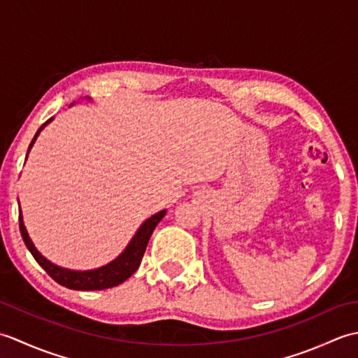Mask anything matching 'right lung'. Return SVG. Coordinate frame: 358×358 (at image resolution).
Segmentation results:
<instances>
[{
  "label": "right lung",
  "instance_id": "obj_1",
  "mask_svg": "<svg viewBox=\"0 0 358 358\" xmlns=\"http://www.w3.org/2000/svg\"><path fill=\"white\" fill-rule=\"evenodd\" d=\"M41 129L43 127L38 129V132L35 134L32 143H30L29 150L34 146V143H35L36 136H38V134H40ZM164 214H166V210H162V212H158V214L152 215L149 220H146V222H144L143 226L138 229V232L135 234L132 241L129 243V246L124 249V252L121 254L117 260H113L112 263L103 266V268H100V269L86 271V272H77V271L58 268V266L52 264L49 260H45V258L35 249L34 243L30 241L27 231L24 227V223H22L21 214H20V232H21L22 240H24V243H26L27 249L30 250V254H32L36 260V263L40 264L41 268L48 272L58 285L69 287V289H75V291H101V289H109V287L118 286L120 283H123V281H126L136 269H138L150 235H152V232H154L155 226L162 222Z\"/></svg>",
  "mask_w": 358,
  "mask_h": 358
}]
</instances>
